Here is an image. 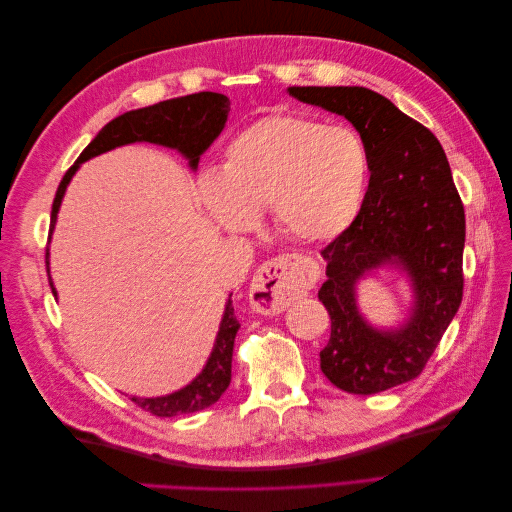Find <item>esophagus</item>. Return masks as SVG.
Returning <instances> with one entry per match:
<instances>
[{
    "label": "esophagus",
    "instance_id": "obj_1",
    "mask_svg": "<svg viewBox=\"0 0 512 512\" xmlns=\"http://www.w3.org/2000/svg\"><path fill=\"white\" fill-rule=\"evenodd\" d=\"M320 277V269L312 258L299 254L277 256L262 265L250 288L252 305L262 314H277L312 290Z\"/></svg>",
    "mask_w": 512,
    "mask_h": 512
}]
</instances>
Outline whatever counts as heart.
I'll list each match as a JSON object with an SVG mask.
<instances>
[{"label": "heart", "mask_w": 512, "mask_h": 512, "mask_svg": "<svg viewBox=\"0 0 512 512\" xmlns=\"http://www.w3.org/2000/svg\"><path fill=\"white\" fill-rule=\"evenodd\" d=\"M367 177V147L354 130L269 115L228 145L222 173L211 170L200 188L213 220L230 232L250 230L269 209L282 235L320 243L352 224Z\"/></svg>", "instance_id": "obj_1"}]
</instances>
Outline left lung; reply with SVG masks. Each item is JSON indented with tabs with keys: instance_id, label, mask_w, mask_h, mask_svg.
<instances>
[{
	"instance_id": "8db88e82",
	"label": "left lung",
	"mask_w": 512,
	"mask_h": 512,
	"mask_svg": "<svg viewBox=\"0 0 512 512\" xmlns=\"http://www.w3.org/2000/svg\"><path fill=\"white\" fill-rule=\"evenodd\" d=\"M288 94L346 117L369 156V185L354 222L320 252L331 316L320 369L337 389L374 395L414 380L440 344L463 297L466 213L438 138L367 87H288ZM397 266L415 307L399 330H376L355 305V282Z\"/></svg>"
}]
</instances>
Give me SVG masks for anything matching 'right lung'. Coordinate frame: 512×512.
<instances>
[{
  "label": "right lung",
  "instance_id": "1",
  "mask_svg": "<svg viewBox=\"0 0 512 512\" xmlns=\"http://www.w3.org/2000/svg\"><path fill=\"white\" fill-rule=\"evenodd\" d=\"M230 113V100L224 94H213V91H200V94L173 98L153 106L136 108V111L123 113L108 121L98 132L83 153L61 179L51 211V232L55 228L57 213L61 207V198L66 194L70 179L74 177L79 166L100 153L111 151L121 145L130 143H156L168 149H177L181 156L190 162V168H198V160L211 147L215 138L226 126ZM46 273H49V247H46ZM51 290L53 280L49 275ZM232 297V294H230ZM228 297L224 316L220 322L218 337L207 359L203 371L183 389L164 395V397H132L138 408L151 412L153 416H177V414H192L205 410L222 397V393L230 384V369H232V348H235V337L239 331V320L235 316V307Z\"/></svg>",
  "mask_w": 512,
  "mask_h": 512
}]
</instances>
